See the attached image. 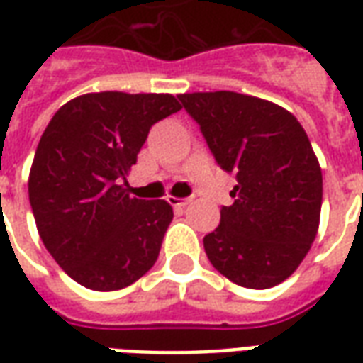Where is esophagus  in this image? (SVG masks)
I'll return each instance as SVG.
<instances>
[{"mask_svg": "<svg viewBox=\"0 0 363 363\" xmlns=\"http://www.w3.org/2000/svg\"><path fill=\"white\" fill-rule=\"evenodd\" d=\"M169 204L173 206V208H186V206L192 202V198H174V196H169Z\"/></svg>", "mask_w": 363, "mask_h": 363, "instance_id": "obj_1", "label": "esophagus"}]
</instances>
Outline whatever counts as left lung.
<instances>
[{
    "instance_id": "left-lung-1",
    "label": "left lung",
    "mask_w": 363,
    "mask_h": 363,
    "mask_svg": "<svg viewBox=\"0 0 363 363\" xmlns=\"http://www.w3.org/2000/svg\"><path fill=\"white\" fill-rule=\"evenodd\" d=\"M218 165L237 174L233 204L204 237L213 268L237 286L267 289L301 264L317 237L319 161L297 118L259 96L213 91L179 95Z\"/></svg>"
}]
</instances>
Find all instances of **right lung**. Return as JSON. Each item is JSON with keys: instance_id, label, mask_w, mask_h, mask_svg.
<instances>
[{"instance_id": "add662e5", "label": "right lung", "mask_w": 363, "mask_h": 363, "mask_svg": "<svg viewBox=\"0 0 363 363\" xmlns=\"http://www.w3.org/2000/svg\"><path fill=\"white\" fill-rule=\"evenodd\" d=\"M182 106L167 93L103 91L75 96L52 116L36 147L28 200L60 268L95 291L140 280L173 220L165 200L124 189L150 128Z\"/></svg>"}]
</instances>
